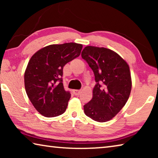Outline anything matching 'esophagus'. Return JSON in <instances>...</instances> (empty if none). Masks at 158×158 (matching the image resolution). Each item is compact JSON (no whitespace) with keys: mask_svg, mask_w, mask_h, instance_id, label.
I'll use <instances>...</instances> for the list:
<instances>
[{"mask_svg":"<svg viewBox=\"0 0 158 158\" xmlns=\"http://www.w3.org/2000/svg\"><path fill=\"white\" fill-rule=\"evenodd\" d=\"M73 93L75 95H79L81 93V90H74Z\"/></svg>","mask_w":158,"mask_h":158,"instance_id":"1","label":"esophagus"}]
</instances>
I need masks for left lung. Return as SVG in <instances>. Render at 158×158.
<instances>
[{
    "instance_id": "8db88e82",
    "label": "left lung",
    "mask_w": 158,
    "mask_h": 158,
    "mask_svg": "<svg viewBox=\"0 0 158 158\" xmlns=\"http://www.w3.org/2000/svg\"><path fill=\"white\" fill-rule=\"evenodd\" d=\"M81 57L92 69L96 82L92 100L84 106V113L95 121H108L121 110L130 97L129 65L118 53L104 47H85Z\"/></svg>"
}]
</instances>
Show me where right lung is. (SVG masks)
<instances>
[{
  "mask_svg": "<svg viewBox=\"0 0 158 158\" xmlns=\"http://www.w3.org/2000/svg\"><path fill=\"white\" fill-rule=\"evenodd\" d=\"M82 44L69 42L47 46L35 53L24 74L25 89L34 107L45 117L63 114L71 94L64 89L63 67L79 56Z\"/></svg>",
  "mask_w": 158,
  "mask_h": 158,
  "instance_id": "obj_1",
  "label": "right lung"
}]
</instances>
